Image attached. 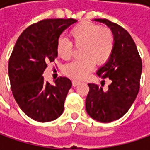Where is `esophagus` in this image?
Segmentation results:
<instances>
[{"instance_id":"obj_1","label":"esophagus","mask_w":150,"mask_h":150,"mask_svg":"<svg viewBox=\"0 0 150 150\" xmlns=\"http://www.w3.org/2000/svg\"><path fill=\"white\" fill-rule=\"evenodd\" d=\"M79 83H80V81H78L77 79H73V80H72V86H73V87L78 86Z\"/></svg>"}]
</instances>
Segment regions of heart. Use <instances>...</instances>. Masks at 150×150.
Masks as SVG:
<instances>
[{
	"label": "heart",
	"mask_w": 150,
	"mask_h": 150,
	"mask_svg": "<svg viewBox=\"0 0 150 150\" xmlns=\"http://www.w3.org/2000/svg\"><path fill=\"white\" fill-rule=\"evenodd\" d=\"M69 36L72 42L64 38L58 39L57 52L62 59L69 60L73 54L72 44L76 47H81V58L67 63L63 67L64 73L72 78H83L93 69L95 63H106L113 52L115 38L110 28L83 21L72 27L69 31Z\"/></svg>",
	"instance_id": "1"
}]
</instances>
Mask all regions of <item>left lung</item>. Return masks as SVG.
Wrapping results in <instances>:
<instances>
[{
  "label": "left lung",
  "mask_w": 150,
  "mask_h": 150,
  "mask_svg": "<svg viewBox=\"0 0 150 150\" xmlns=\"http://www.w3.org/2000/svg\"><path fill=\"white\" fill-rule=\"evenodd\" d=\"M94 21L112 30L115 45L110 58L97 72L103 83L108 78L111 83L107 91L97 84L88 83L86 111L97 121L110 123L122 118L135 100L139 90L142 60L133 38L124 28L107 19Z\"/></svg>",
  "instance_id": "8db88e82"
}]
</instances>
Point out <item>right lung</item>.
<instances>
[{"instance_id": "1", "label": "right lung", "mask_w": 150, "mask_h": 150, "mask_svg": "<svg viewBox=\"0 0 150 150\" xmlns=\"http://www.w3.org/2000/svg\"><path fill=\"white\" fill-rule=\"evenodd\" d=\"M77 20L45 19L26 28L10 57L8 72L12 94L21 109L38 122H50L62 115L69 78L60 77L52 85L44 80L48 62L57 57V43L62 32Z\"/></svg>"}]
</instances>
